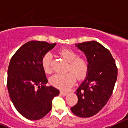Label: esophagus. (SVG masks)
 I'll use <instances>...</instances> for the list:
<instances>
[{"instance_id":"esophagus-1","label":"esophagus","mask_w":128,"mask_h":128,"mask_svg":"<svg viewBox=\"0 0 128 128\" xmlns=\"http://www.w3.org/2000/svg\"><path fill=\"white\" fill-rule=\"evenodd\" d=\"M60 94H62V95H63V96H66L68 94V92H65V91H60Z\"/></svg>"}]
</instances>
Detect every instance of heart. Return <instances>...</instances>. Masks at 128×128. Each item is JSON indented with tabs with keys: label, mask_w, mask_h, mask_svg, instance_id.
<instances>
[{
	"label": "heart",
	"mask_w": 128,
	"mask_h": 128,
	"mask_svg": "<svg viewBox=\"0 0 128 128\" xmlns=\"http://www.w3.org/2000/svg\"><path fill=\"white\" fill-rule=\"evenodd\" d=\"M60 54L70 62L68 71L72 72L60 74H56L50 77V83L52 86L58 89L66 90L69 89L76 82V76L78 80H82L88 74L89 70V63L86 58L83 57H79L78 54L73 50L70 48H62L59 51ZM52 56L50 52H47L43 56L41 60L42 67L44 71L47 74L52 72L51 63ZM73 72L76 76L72 73Z\"/></svg>",
	"instance_id": "1"
}]
</instances>
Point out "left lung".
I'll list each match as a JSON object with an SVG mask.
<instances>
[{
	"instance_id": "8db88e82",
	"label": "left lung",
	"mask_w": 128,
	"mask_h": 128,
	"mask_svg": "<svg viewBox=\"0 0 128 128\" xmlns=\"http://www.w3.org/2000/svg\"><path fill=\"white\" fill-rule=\"evenodd\" d=\"M84 52L89 63L86 78L76 90L78 103L72 112L80 117L89 118L104 106L112 93L118 70L108 50L91 40L75 44Z\"/></svg>"
}]
</instances>
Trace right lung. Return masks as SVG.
Listing matches in <instances>:
<instances>
[{
    "label": "right lung",
    "instance_id": "1",
    "mask_svg": "<svg viewBox=\"0 0 128 128\" xmlns=\"http://www.w3.org/2000/svg\"><path fill=\"white\" fill-rule=\"evenodd\" d=\"M56 43L31 40L21 46L9 63L7 88L14 106L27 119L37 120L52 108V100L60 93L48 80L41 60Z\"/></svg>",
    "mask_w": 128,
    "mask_h": 128
}]
</instances>
